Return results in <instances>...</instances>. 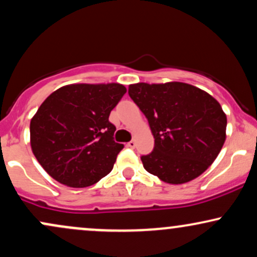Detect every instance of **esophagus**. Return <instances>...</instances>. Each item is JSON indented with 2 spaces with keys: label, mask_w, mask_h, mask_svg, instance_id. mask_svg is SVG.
<instances>
[{
  "label": "esophagus",
  "mask_w": 257,
  "mask_h": 257,
  "mask_svg": "<svg viewBox=\"0 0 257 257\" xmlns=\"http://www.w3.org/2000/svg\"><path fill=\"white\" fill-rule=\"evenodd\" d=\"M126 146L131 147V149H134V147L137 146V144H135V141H134V140H132V141H129L128 144H126Z\"/></svg>",
  "instance_id": "esophagus-1"
}]
</instances>
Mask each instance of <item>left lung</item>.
<instances>
[{
    "mask_svg": "<svg viewBox=\"0 0 257 257\" xmlns=\"http://www.w3.org/2000/svg\"><path fill=\"white\" fill-rule=\"evenodd\" d=\"M128 93L155 138L153 151L141 156L147 172L180 185L213 164L225 144L227 118L210 94L182 82L131 84Z\"/></svg>",
    "mask_w": 257,
    "mask_h": 257,
    "instance_id": "obj_1",
    "label": "left lung"
}]
</instances>
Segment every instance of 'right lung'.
<instances>
[{"mask_svg": "<svg viewBox=\"0 0 257 257\" xmlns=\"http://www.w3.org/2000/svg\"><path fill=\"white\" fill-rule=\"evenodd\" d=\"M125 91L119 83L69 84L44 100L31 119L30 143L53 179L82 188L111 172L123 145L114 143L108 116Z\"/></svg>", "mask_w": 257, "mask_h": 257, "instance_id": "add662e5", "label": "right lung"}]
</instances>
